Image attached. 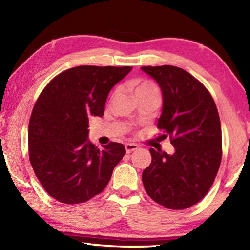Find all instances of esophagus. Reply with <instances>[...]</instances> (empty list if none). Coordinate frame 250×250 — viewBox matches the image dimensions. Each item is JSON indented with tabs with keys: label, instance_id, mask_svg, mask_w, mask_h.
Segmentation results:
<instances>
[{
	"label": "esophagus",
	"instance_id": "obj_1",
	"mask_svg": "<svg viewBox=\"0 0 250 250\" xmlns=\"http://www.w3.org/2000/svg\"><path fill=\"white\" fill-rule=\"evenodd\" d=\"M125 147L126 153H131V152L138 150L139 149V146L135 145V143H125Z\"/></svg>",
	"mask_w": 250,
	"mask_h": 250
}]
</instances>
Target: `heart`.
<instances>
[{
  "mask_svg": "<svg viewBox=\"0 0 250 250\" xmlns=\"http://www.w3.org/2000/svg\"><path fill=\"white\" fill-rule=\"evenodd\" d=\"M151 88H155L153 83H151L149 82H142L140 83H138L137 87H135V95L139 94V92H141V91L151 89Z\"/></svg>",
  "mask_w": 250,
  "mask_h": 250,
  "instance_id": "b5f03b06",
  "label": "heart"
}]
</instances>
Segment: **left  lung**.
<instances>
[{
	"label": "left lung",
	"instance_id": "obj_1",
	"mask_svg": "<svg viewBox=\"0 0 250 250\" xmlns=\"http://www.w3.org/2000/svg\"><path fill=\"white\" fill-rule=\"evenodd\" d=\"M162 91L158 128L175 152L150 149L151 164L142 183L152 200L170 209L196 204L209 191L222 160V129L218 111L206 88L175 66L141 67Z\"/></svg>",
	"mask_w": 250,
	"mask_h": 250
}]
</instances>
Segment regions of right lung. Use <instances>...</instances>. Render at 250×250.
Segmentation results:
<instances>
[{
    "instance_id": "right-lung-1",
    "label": "right lung",
    "mask_w": 250,
    "mask_h": 250,
    "mask_svg": "<svg viewBox=\"0 0 250 250\" xmlns=\"http://www.w3.org/2000/svg\"><path fill=\"white\" fill-rule=\"evenodd\" d=\"M132 67L78 66L57 75L42 91L28 125L29 161L50 196L78 204L101 193L125 154L124 145L98 149L88 139L91 116L103 117L112 87Z\"/></svg>"
}]
</instances>
